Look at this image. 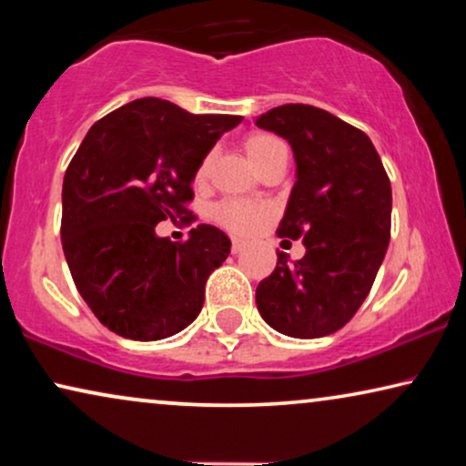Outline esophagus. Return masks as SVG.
<instances>
[{"mask_svg": "<svg viewBox=\"0 0 466 466\" xmlns=\"http://www.w3.org/2000/svg\"><path fill=\"white\" fill-rule=\"evenodd\" d=\"M233 241V252L238 254V252H241L246 248V239H241V238H233L231 239Z\"/></svg>", "mask_w": 466, "mask_h": 466, "instance_id": "34e87169", "label": "esophagus"}]
</instances>
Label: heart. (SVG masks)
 <instances>
[{
  "label": "heart",
  "mask_w": 466,
  "mask_h": 466,
  "mask_svg": "<svg viewBox=\"0 0 466 466\" xmlns=\"http://www.w3.org/2000/svg\"><path fill=\"white\" fill-rule=\"evenodd\" d=\"M279 148H284V144L279 142L278 137L267 136V133H254V136L246 139V152L257 169L273 155V152ZM209 165H212V157L208 155L199 163V167H197V174H195L197 182L206 180L209 174ZM214 214H216V218H218V222H222L227 228H231V231L248 233L263 222L265 216L269 214V209L263 206H257V203H250V201L227 199V201H222L218 208H216Z\"/></svg>",
  "instance_id": "b5f03b06"
}]
</instances>
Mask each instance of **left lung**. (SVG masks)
Masks as SVG:
<instances>
[{"instance_id":"8db88e82","label":"left lung","mask_w":466,"mask_h":466,"mask_svg":"<svg viewBox=\"0 0 466 466\" xmlns=\"http://www.w3.org/2000/svg\"><path fill=\"white\" fill-rule=\"evenodd\" d=\"M254 125L290 144L295 187L278 235L305 246L301 260L278 252L257 289L258 314L297 339L330 335L359 311L386 257L390 180L371 139L320 107L286 104Z\"/></svg>"}]
</instances>
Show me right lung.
<instances>
[{
	"label": "right lung",
	"mask_w": 466,
	"mask_h": 466,
	"mask_svg": "<svg viewBox=\"0 0 466 466\" xmlns=\"http://www.w3.org/2000/svg\"><path fill=\"white\" fill-rule=\"evenodd\" d=\"M241 120L144 97L82 139L63 177V252L80 297L112 333L157 341L199 316L209 273L227 260L231 239L199 225L174 244L158 238L157 225L187 214L197 167Z\"/></svg>",
	"instance_id": "1"
}]
</instances>
